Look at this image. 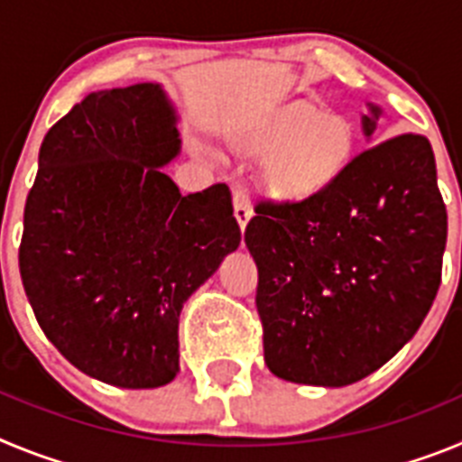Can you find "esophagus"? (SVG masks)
<instances>
[{"label": "esophagus", "instance_id": "34e87169", "mask_svg": "<svg viewBox=\"0 0 462 462\" xmlns=\"http://www.w3.org/2000/svg\"><path fill=\"white\" fill-rule=\"evenodd\" d=\"M234 215L236 219H238L240 228L245 231V226H247V222H250L252 217V206H250V199H247V191L240 189V187H236L234 189Z\"/></svg>", "mask_w": 462, "mask_h": 462}]
</instances>
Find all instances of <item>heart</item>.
I'll use <instances>...</instances> for the list:
<instances>
[{
  "label": "heart",
  "mask_w": 462,
  "mask_h": 462,
  "mask_svg": "<svg viewBox=\"0 0 462 462\" xmlns=\"http://www.w3.org/2000/svg\"><path fill=\"white\" fill-rule=\"evenodd\" d=\"M236 148L268 159L263 187L277 201H308L328 189L352 162L356 132L349 117L296 99L266 110L236 134Z\"/></svg>",
  "instance_id": "obj_1"
}]
</instances>
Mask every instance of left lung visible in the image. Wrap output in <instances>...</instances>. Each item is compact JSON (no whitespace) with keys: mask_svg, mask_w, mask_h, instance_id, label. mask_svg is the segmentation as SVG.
Returning <instances> with one entry per match:
<instances>
[{"mask_svg":"<svg viewBox=\"0 0 462 462\" xmlns=\"http://www.w3.org/2000/svg\"><path fill=\"white\" fill-rule=\"evenodd\" d=\"M379 108L363 132L373 138ZM245 243L259 268L263 358L280 379L346 386L414 337L442 282L447 206L430 141L398 134L308 201H259Z\"/></svg>","mask_w":462,"mask_h":462,"instance_id":"left-lung-1","label":"left lung"}]
</instances>
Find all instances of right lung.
Returning a JSON list of instances; mask_svg holds the SVG:
<instances>
[{"mask_svg": "<svg viewBox=\"0 0 462 462\" xmlns=\"http://www.w3.org/2000/svg\"><path fill=\"white\" fill-rule=\"evenodd\" d=\"M180 150L159 85L85 97L41 143L18 263L41 330L122 389L178 374L182 303L240 245L224 182L182 196L159 166Z\"/></svg>", "mask_w": 462, "mask_h": 462, "instance_id": "add662e5", "label": "right lung"}]
</instances>
